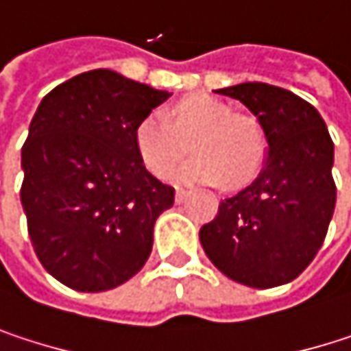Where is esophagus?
I'll list each match as a JSON object with an SVG mask.
<instances>
[{
	"label": "esophagus",
	"mask_w": 351,
	"mask_h": 351,
	"mask_svg": "<svg viewBox=\"0 0 351 351\" xmlns=\"http://www.w3.org/2000/svg\"><path fill=\"white\" fill-rule=\"evenodd\" d=\"M186 197H189V191H184V189H176V193H175V203H176V205H180V203H184V201H186Z\"/></svg>",
	"instance_id": "34e87169"
}]
</instances>
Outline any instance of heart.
Here are the masks:
<instances>
[{
  "instance_id": "b5f03b06",
  "label": "heart",
  "mask_w": 351,
  "mask_h": 351,
  "mask_svg": "<svg viewBox=\"0 0 351 351\" xmlns=\"http://www.w3.org/2000/svg\"><path fill=\"white\" fill-rule=\"evenodd\" d=\"M191 160L175 171L178 182L242 184L256 175L266 140L256 119L234 115L213 97H193L167 113L150 111L140 119L134 142L142 165L158 178L169 176L191 142Z\"/></svg>"
}]
</instances>
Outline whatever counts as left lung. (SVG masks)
Returning a JSON list of instances; mask_svg holds the SVG:
<instances>
[{"mask_svg": "<svg viewBox=\"0 0 351 351\" xmlns=\"http://www.w3.org/2000/svg\"><path fill=\"white\" fill-rule=\"evenodd\" d=\"M215 93L256 117L266 154L258 176L219 203L199 240L228 278L252 289L287 285L311 264L333 217L331 136L315 107L287 89L240 83Z\"/></svg>", "mask_w": 351, "mask_h": 351, "instance_id": "8db88e82", "label": "left lung"}]
</instances>
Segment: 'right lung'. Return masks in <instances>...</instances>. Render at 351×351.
I'll use <instances>...</instances> for the list:
<instances>
[{
  "mask_svg": "<svg viewBox=\"0 0 351 351\" xmlns=\"http://www.w3.org/2000/svg\"><path fill=\"white\" fill-rule=\"evenodd\" d=\"M173 93L95 69L54 87L22 148V207L42 266L81 293L142 270L175 189L142 165L134 132Z\"/></svg>",
  "mask_w": 351,
  "mask_h": 351,
  "instance_id": "obj_1",
  "label": "right lung"
}]
</instances>
